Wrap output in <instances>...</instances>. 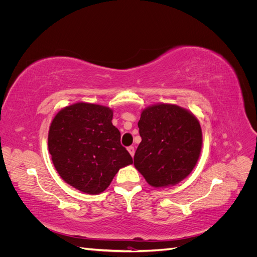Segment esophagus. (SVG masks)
I'll list each match as a JSON object with an SVG mask.
<instances>
[{"instance_id":"34e87169","label":"esophagus","mask_w":257,"mask_h":257,"mask_svg":"<svg viewBox=\"0 0 257 257\" xmlns=\"http://www.w3.org/2000/svg\"><path fill=\"white\" fill-rule=\"evenodd\" d=\"M127 151L130 152V154L132 155V157H134V153H135V148L133 146H131L127 148Z\"/></svg>"}]
</instances>
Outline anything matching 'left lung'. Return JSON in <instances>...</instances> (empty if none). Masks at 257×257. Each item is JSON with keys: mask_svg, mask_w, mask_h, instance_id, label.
<instances>
[{"mask_svg": "<svg viewBox=\"0 0 257 257\" xmlns=\"http://www.w3.org/2000/svg\"><path fill=\"white\" fill-rule=\"evenodd\" d=\"M138 127L142 143L134 165L148 183L174 185L191 174L203 145L195 115L177 105L158 104L142 112Z\"/></svg>", "mask_w": 257, "mask_h": 257, "instance_id": "left-lung-1", "label": "left lung"}]
</instances>
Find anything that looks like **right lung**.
<instances>
[{
	"mask_svg": "<svg viewBox=\"0 0 257 257\" xmlns=\"http://www.w3.org/2000/svg\"><path fill=\"white\" fill-rule=\"evenodd\" d=\"M110 108L77 103L63 108L51 122L48 149L60 177L87 194L105 191L119 169L133 163Z\"/></svg>",
	"mask_w": 257,
	"mask_h": 257,
	"instance_id": "1",
	"label": "right lung"
}]
</instances>
